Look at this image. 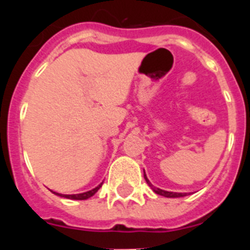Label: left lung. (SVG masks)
Here are the masks:
<instances>
[{
    "instance_id": "1",
    "label": "left lung",
    "mask_w": 250,
    "mask_h": 250,
    "mask_svg": "<svg viewBox=\"0 0 250 250\" xmlns=\"http://www.w3.org/2000/svg\"><path fill=\"white\" fill-rule=\"evenodd\" d=\"M144 178H145V180H146L147 184H149V187L151 188L152 190L155 191L156 194H159V195H163V196H165V198H180V196H185V195H187V193H173V191L161 190V189H159V188L154 187V185H152L151 183H150L149 180H147V178H146V175H145V173H144Z\"/></svg>"
}]
</instances>
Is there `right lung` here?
I'll use <instances>...</instances> for the list:
<instances>
[{
    "label": "right lung",
    "mask_w": 250,
    "mask_h": 250,
    "mask_svg": "<svg viewBox=\"0 0 250 250\" xmlns=\"http://www.w3.org/2000/svg\"><path fill=\"white\" fill-rule=\"evenodd\" d=\"M101 185L103 184H100L99 187H96L95 189H92V190H90V191H86V193H81V194H74V195H65V194H59V193H55V191H54V194H56V195H59V196H63V198H67V199L85 200V199H89L90 196L94 195V194L96 193L99 189H100Z\"/></svg>",
    "instance_id": "add662e5"
}]
</instances>
